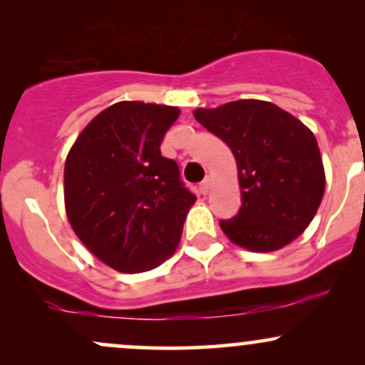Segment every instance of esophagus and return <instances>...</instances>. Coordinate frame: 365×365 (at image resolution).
<instances>
[{"mask_svg": "<svg viewBox=\"0 0 365 365\" xmlns=\"http://www.w3.org/2000/svg\"><path fill=\"white\" fill-rule=\"evenodd\" d=\"M209 188H211V178L206 177V178L202 180V182L199 183V190H200V194L206 195L207 192H209Z\"/></svg>", "mask_w": 365, "mask_h": 365, "instance_id": "34e87169", "label": "esophagus"}]
</instances>
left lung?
I'll list each match as a JSON object with an SVG mask.
<instances>
[{
	"instance_id": "1",
	"label": "left lung",
	"mask_w": 365,
	"mask_h": 365,
	"mask_svg": "<svg viewBox=\"0 0 365 365\" xmlns=\"http://www.w3.org/2000/svg\"><path fill=\"white\" fill-rule=\"evenodd\" d=\"M195 120L232 149L242 206L220 226L254 252L288 245L307 228L324 194V168L314 133L273 103L233 101L195 110Z\"/></svg>"
}]
</instances>
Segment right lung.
Instances as JSON below:
<instances>
[{
  "label": "right lung",
  "mask_w": 365,
  "mask_h": 365,
  "mask_svg": "<svg viewBox=\"0 0 365 365\" xmlns=\"http://www.w3.org/2000/svg\"><path fill=\"white\" fill-rule=\"evenodd\" d=\"M178 108L121 101L83 128L65 163L66 216L82 244L121 273H142L177 250L195 195L163 137Z\"/></svg>",
  "instance_id": "1"
}]
</instances>
